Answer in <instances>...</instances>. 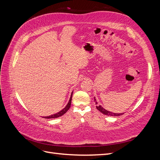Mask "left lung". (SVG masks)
<instances>
[{"mask_svg": "<svg viewBox=\"0 0 160 160\" xmlns=\"http://www.w3.org/2000/svg\"><path fill=\"white\" fill-rule=\"evenodd\" d=\"M94 100L95 101V104H98V102L96 101V99H95V98H94ZM96 108L98 109L101 113H102L103 114L108 115V116H120V115H122L123 114V113H113V112H111V111H109L108 110L105 109L103 107H101V105L96 106Z\"/></svg>", "mask_w": 160, "mask_h": 160, "instance_id": "obj_1", "label": "left lung"}]
</instances>
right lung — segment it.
Returning <instances> with one entry per match:
<instances>
[{
	"instance_id": "add662e5",
	"label": "right lung",
	"mask_w": 160,
	"mask_h": 160,
	"mask_svg": "<svg viewBox=\"0 0 160 160\" xmlns=\"http://www.w3.org/2000/svg\"><path fill=\"white\" fill-rule=\"evenodd\" d=\"M72 92L71 93V98H70V99L69 101V103H67V105L65 106V108L62 109L61 111H60L59 112H58L55 114H53V115H49V116H46V117H44V118H46V119H52V118H57L59 117H61V116H62V115H64L67 111L69 110V109L71 107V99H72Z\"/></svg>"
}]
</instances>
